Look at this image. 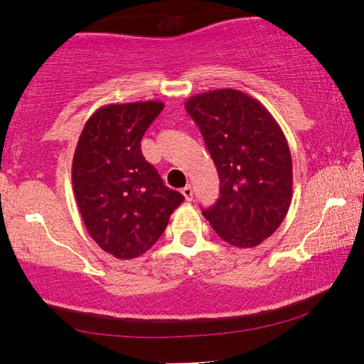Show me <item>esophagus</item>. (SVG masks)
I'll return each mask as SVG.
<instances>
[{
    "instance_id": "obj_1",
    "label": "esophagus",
    "mask_w": 364,
    "mask_h": 364,
    "mask_svg": "<svg viewBox=\"0 0 364 364\" xmlns=\"http://www.w3.org/2000/svg\"><path fill=\"white\" fill-rule=\"evenodd\" d=\"M181 194L184 196V199H186V200L193 199V194H194L193 186H189V184H188V186H184V188L181 189Z\"/></svg>"
}]
</instances>
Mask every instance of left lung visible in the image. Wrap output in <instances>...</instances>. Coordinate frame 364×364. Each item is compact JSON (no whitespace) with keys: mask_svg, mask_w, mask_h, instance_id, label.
<instances>
[{"mask_svg":"<svg viewBox=\"0 0 364 364\" xmlns=\"http://www.w3.org/2000/svg\"><path fill=\"white\" fill-rule=\"evenodd\" d=\"M220 176L217 204L202 213L234 247H255L278 230L292 200V157L279 123L242 91L225 88L184 104Z\"/></svg>","mask_w":364,"mask_h":364,"instance_id":"obj_1","label":"left lung"}]
</instances>
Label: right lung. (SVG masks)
<instances>
[{
	"mask_svg": "<svg viewBox=\"0 0 364 364\" xmlns=\"http://www.w3.org/2000/svg\"><path fill=\"white\" fill-rule=\"evenodd\" d=\"M164 102L107 104L85 123L72 184L90 236L107 254L130 260L149 250L184 196L167 188L141 154V139Z\"/></svg>",
	"mask_w": 364,
	"mask_h": 364,
	"instance_id": "1",
	"label": "right lung"
}]
</instances>
